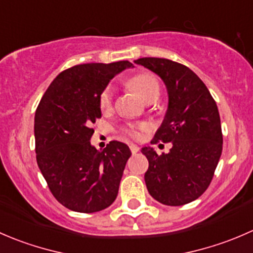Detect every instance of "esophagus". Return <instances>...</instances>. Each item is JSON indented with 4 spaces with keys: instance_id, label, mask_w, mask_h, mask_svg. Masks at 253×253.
<instances>
[{
    "instance_id": "1",
    "label": "esophagus",
    "mask_w": 253,
    "mask_h": 253,
    "mask_svg": "<svg viewBox=\"0 0 253 253\" xmlns=\"http://www.w3.org/2000/svg\"><path fill=\"white\" fill-rule=\"evenodd\" d=\"M129 149H131L132 154H136V153L139 152V147H138V145H136V144L129 145Z\"/></svg>"
}]
</instances>
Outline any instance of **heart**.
<instances>
[{"label": "heart", "mask_w": 253, "mask_h": 253, "mask_svg": "<svg viewBox=\"0 0 253 253\" xmlns=\"http://www.w3.org/2000/svg\"><path fill=\"white\" fill-rule=\"evenodd\" d=\"M128 84L134 91L138 93V95L141 96L145 103L152 100V99H158V96H159V83H158L157 78L153 75H149V73H141V75L134 76V77L128 82ZM114 93L115 88L112 85H108L106 88H104L100 96H99V105H100L101 110L105 111L111 108L112 100H114ZM142 128H144V127H142ZM125 132H126L128 136L134 137V138L139 137L138 129L133 126L126 128Z\"/></svg>", "instance_id": "b5f03b06"}]
</instances>
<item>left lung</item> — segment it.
<instances>
[{"label": "left lung", "mask_w": 253, "mask_h": 253, "mask_svg": "<svg viewBox=\"0 0 253 253\" xmlns=\"http://www.w3.org/2000/svg\"><path fill=\"white\" fill-rule=\"evenodd\" d=\"M159 76L168 90V109L153 143H172L168 154L152 147L142 153L149 162L144 174L148 192L165 206L197 200L208 188L223 149L218 106L193 71L167 58L134 61Z\"/></svg>", "instance_id": "left-lung-1"}]
</instances>
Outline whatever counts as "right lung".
<instances>
[{
	"mask_svg": "<svg viewBox=\"0 0 253 253\" xmlns=\"http://www.w3.org/2000/svg\"><path fill=\"white\" fill-rule=\"evenodd\" d=\"M128 61L84 63L63 71L40 100L34 119L37 162L53 197L66 208L94 213L112 205L131 157L128 145H91V124L101 117L99 96Z\"/></svg>",
	"mask_w": 253,
	"mask_h": 253,
	"instance_id": "obj_1",
	"label": "right lung"
}]
</instances>
